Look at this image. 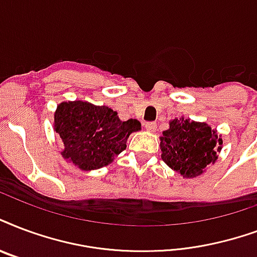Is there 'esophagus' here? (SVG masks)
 I'll use <instances>...</instances> for the list:
<instances>
[{
	"mask_svg": "<svg viewBox=\"0 0 257 257\" xmlns=\"http://www.w3.org/2000/svg\"><path fill=\"white\" fill-rule=\"evenodd\" d=\"M146 129L148 132H155L156 131V122H154V121L146 122Z\"/></svg>",
	"mask_w": 257,
	"mask_h": 257,
	"instance_id": "esophagus-1",
	"label": "esophagus"
}]
</instances>
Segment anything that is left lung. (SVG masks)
Segmentation results:
<instances>
[{
    "label": "left lung",
    "mask_w": 257,
    "mask_h": 257,
    "mask_svg": "<svg viewBox=\"0 0 257 257\" xmlns=\"http://www.w3.org/2000/svg\"><path fill=\"white\" fill-rule=\"evenodd\" d=\"M221 146L222 139L209 125L187 118L172 120L160 139L163 162L185 178L201 175L217 160Z\"/></svg>",
    "instance_id": "1"
}]
</instances>
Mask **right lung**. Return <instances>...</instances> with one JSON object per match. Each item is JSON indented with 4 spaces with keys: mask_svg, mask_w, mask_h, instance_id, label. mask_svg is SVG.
I'll return each instance as SVG.
<instances>
[{
    "mask_svg": "<svg viewBox=\"0 0 257 257\" xmlns=\"http://www.w3.org/2000/svg\"><path fill=\"white\" fill-rule=\"evenodd\" d=\"M55 132L63 140L64 159L83 171L113 162L126 148V139L140 129L137 120L121 121L107 106L89 102H62L55 111Z\"/></svg>",
    "mask_w": 257,
    "mask_h": 257,
    "instance_id": "obj_1",
    "label": "right lung"
}]
</instances>
